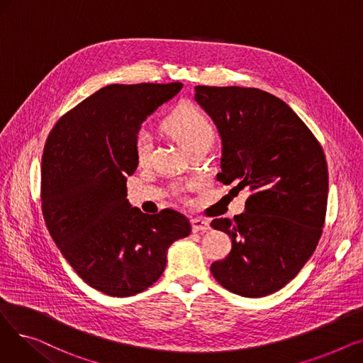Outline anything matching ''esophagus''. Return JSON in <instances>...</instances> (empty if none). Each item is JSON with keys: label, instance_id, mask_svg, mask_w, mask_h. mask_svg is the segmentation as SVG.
<instances>
[{"label": "esophagus", "instance_id": "esophagus-1", "mask_svg": "<svg viewBox=\"0 0 363 363\" xmlns=\"http://www.w3.org/2000/svg\"><path fill=\"white\" fill-rule=\"evenodd\" d=\"M191 225H193V233H206L211 230V225H208L207 220H203V219H193L191 220Z\"/></svg>", "mask_w": 363, "mask_h": 363}]
</instances>
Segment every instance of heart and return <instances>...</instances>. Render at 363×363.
Returning a JSON list of instances; mask_svg holds the SVG:
<instances>
[{"label": "heart", "mask_w": 363, "mask_h": 363, "mask_svg": "<svg viewBox=\"0 0 363 363\" xmlns=\"http://www.w3.org/2000/svg\"><path fill=\"white\" fill-rule=\"evenodd\" d=\"M164 126L186 152L201 145L211 147L215 137L212 123L197 107L189 104L181 106L172 113ZM151 148V133L147 129H141L135 137V155L138 162H145L150 157Z\"/></svg>", "instance_id": "1"}]
</instances>
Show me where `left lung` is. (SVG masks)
<instances>
[{
    "label": "left lung",
    "mask_w": 363,
    "mask_h": 363,
    "mask_svg": "<svg viewBox=\"0 0 363 363\" xmlns=\"http://www.w3.org/2000/svg\"><path fill=\"white\" fill-rule=\"evenodd\" d=\"M222 144L218 179L249 188L244 213L215 219L233 249L211 271L238 296L281 290L313 255L327 212L328 167L303 121L275 95L257 88H194Z\"/></svg>",
    "instance_id": "left-lung-1"
}]
</instances>
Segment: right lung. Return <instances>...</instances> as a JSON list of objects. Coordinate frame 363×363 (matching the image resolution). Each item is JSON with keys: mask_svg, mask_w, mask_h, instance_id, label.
<instances>
[{"mask_svg": "<svg viewBox=\"0 0 363 363\" xmlns=\"http://www.w3.org/2000/svg\"><path fill=\"white\" fill-rule=\"evenodd\" d=\"M182 86H104L66 113L45 143L41 200L50 235L73 271L107 296L147 290L163 274L172 242L191 233L184 215L166 208L151 216L126 199L141 125Z\"/></svg>", "mask_w": 363, "mask_h": 363, "instance_id": "add662e5", "label": "right lung"}]
</instances>
